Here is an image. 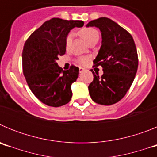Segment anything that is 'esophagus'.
I'll use <instances>...</instances> for the list:
<instances>
[{
  "mask_svg": "<svg viewBox=\"0 0 157 157\" xmlns=\"http://www.w3.org/2000/svg\"><path fill=\"white\" fill-rule=\"evenodd\" d=\"M83 71H85V68H83V67H79V72H80V73H82Z\"/></svg>",
  "mask_w": 157,
  "mask_h": 157,
  "instance_id": "esophagus-1",
  "label": "esophagus"
}]
</instances>
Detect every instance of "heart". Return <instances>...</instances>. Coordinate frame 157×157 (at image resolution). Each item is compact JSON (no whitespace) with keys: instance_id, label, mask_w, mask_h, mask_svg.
I'll return each instance as SVG.
<instances>
[{"instance_id":"b5f03b06","label":"heart","mask_w":157,"mask_h":157,"mask_svg":"<svg viewBox=\"0 0 157 157\" xmlns=\"http://www.w3.org/2000/svg\"><path fill=\"white\" fill-rule=\"evenodd\" d=\"M80 35L82 37L84 41L88 44L90 41H92L94 38H99V33L96 29L93 28V27H85V28H82L79 32ZM72 37V34H67L66 37V46L67 47L70 45ZM90 60V58L87 57V56H82V57H79L78 59V62L82 65H86Z\"/></svg>"}]
</instances>
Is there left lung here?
Wrapping results in <instances>:
<instances>
[{
	"label": "left lung",
	"instance_id": "left-lung-1",
	"mask_svg": "<svg viewBox=\"0 0 157 157\" xmlns=\"http://www.w3.org/2000/svg\"><path fill=\"white\" fill-rule=\"evenodd\" d=\"M86 27L101 30L102 45L94 66H101L104 74L94 73L89 85L93 101L99 105H111L126 95L134 82L138 67L137 48L131 34L112 19L101 17L92 20Z\"/></svg>",
	"mask_w": 157,
	"mask_h": 157
}]
</instances>
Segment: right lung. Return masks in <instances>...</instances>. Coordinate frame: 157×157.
Wrapping results in <instances>:
<instances>
[{"label": "right lung", "mask_w": 157, "mask_h": 157, "mask_svg": "<svg viewBox=\"0 0 157 157\" xmlns=\"http://www.w3.org/2000/svg\"><path fill=\"white\" fill-rule=\"evenodd\" d=\"M82 20L52 18L34 30L23 49V71L30 90L48 106L59 107L71 101V86L79 68L71 65L63 71L56 62L66 52V37L72 28L82 27Z\"/></svg>", "instance_id": "1"}]
</instances>
